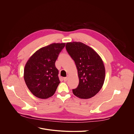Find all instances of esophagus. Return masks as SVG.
<instances>
[{
    "mask_svg": "<svg viewBox=\"0 0 134 134\" xmlns=\"http://www.w3.org/2000/svg\"><path fill=\"white\" fill-rule=\"evenodd\" d=\"M68 76H67V77L64 78V81L65 82H66V81L68 80Z\"/></svg>",
    "mask_w": 134,
    "mask_h": 134,
    "instance_id": "1",
    "label": "esophagus"
}]
</instances>
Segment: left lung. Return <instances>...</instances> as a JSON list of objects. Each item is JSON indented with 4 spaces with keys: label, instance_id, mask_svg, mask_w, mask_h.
<instances>
[{
    "label": "left lung",
    "instance_id": "8db88e82",
    "mask_svg": "<svg viewBox=\"0 0 134 134\" xmlns=\"http://www.w3.org/2000/svg\"><path fill=\"white\" fill-rule=\"evenodd\" d=\"M66 48L75 62L79 78V84L72 90L73 94L80 99L91 98L100 91L105 80V70L101 58L82 42H67Z\"/></svg>",
    "mask_w": 134,
    "mask_h": 134
}]
</instances>
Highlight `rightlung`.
<instances>
[{
    "instance_id": "1",
    "label": "right lung",
    "mask_w": 134,
    "mask_h": 134,
    "mask_svg": "<svg viewBox=\"0 0 134 134\" xmlns=\"http://www.w3.org/2000/svg\"><path fill=\"white\" fill-rule=\"evenodd\" d=\"M65 43H54L37 50L29 59L24 69L25 82L36 97L46 99L54 94L60 83L55 62Z\"/></svg>"
}]
</instances>
